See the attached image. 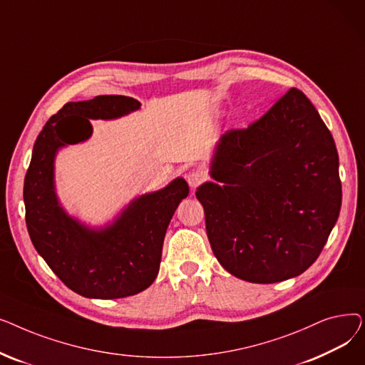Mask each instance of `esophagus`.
Instances as JSON below:
<instances>
[{"mask_svg": "<svg viewBox=\"0 0 365 365\" xmlns=\"http://www.w3.org/2000/svg\"><path fill=\"white\" fill-rule=\"evenodd\" d=\"M205 180V175L202 171H200V170H192V171H189V175H187V183H189V186L190 187H198L202 182Z\"/></svg>", "mask_w": 365, "mask_h": 365, "instance_id": "obj_1", "label": "esophagus"}]
</instances>
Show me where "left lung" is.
<instances>
[{"instance_id":"left-lung-1","label":"left lung","mask_w":365,"mask_h":365,"mask_svg":"<svg viewBox=\"0 0 365 365\" xmlns=\"http://www.w3.org/2000/svg\"><path fill=\"white\" fill-rule=\"evenodd\" d=\"M197 198L225 269L256 284L303 274L337 222L336 143L306 96L290 88L247 128L227 130Z\"/></svg>"}]
</instances>
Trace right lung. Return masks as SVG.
<instances>
[{
  "label": "right lung",
  "instance_id": "add662e5",
  "mask_svg": "<svg viewBox=\"0 0 365 365\" xmlns=\"http://www.w3.org/2000/svg\"><path fill=\"white\" fill-rule=\"evenodd\" d=\"M140 103L127 96H96L68 102L46 123L25 176L26 227L35 250L75 293L91 299L138 294L158 275L168 223L189 186L182 178L133 201L112 226L91 231L68 217L53 185L56 150L90 138L88 120L118 118Z\"/></svg>",
  "mask_w": 365,
  "mask_h": 365
}]
</instances>
